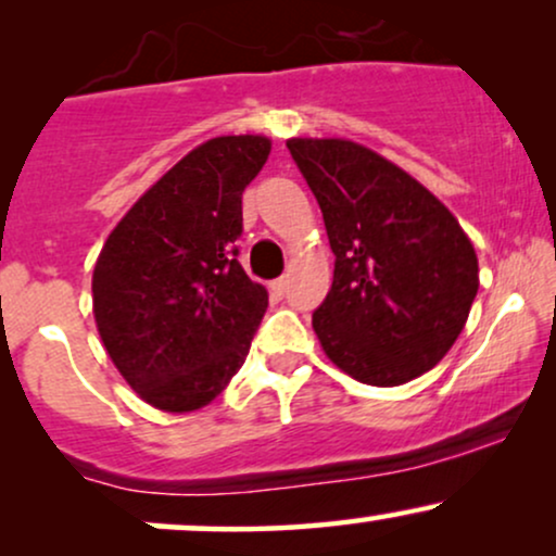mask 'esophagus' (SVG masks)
Returning <instances> with one entry per match:
<instances>
[{"instance_id":"obj_1","label":"esophagus","mask_w":556,"mask_h":556,"mask_svg":"<svg viewBox=\"0 0 556 556\" xmlns=\"http://www.w3.org/2000/svg\"><path fill=\"white\" fill-rule=\"evenodd\" d=\"M287 285H290V279L287 277H279V279H274V292H277V295H285L287 292Z\"/></svg>"}]
</instances>
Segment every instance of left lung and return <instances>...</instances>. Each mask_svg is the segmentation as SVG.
<instances>
[{"instance_id": "1", "label": "left lung", "mask_w": 556, "mask_h": 556, "mask_svg": "<svg viewBox=\"0 0 556 556\" xmlns=\"http://www.w3.org/2000/svg\"><path fill=\"white\" fill-rule=\"evenodd\" d=\"M314 190L334 282L314 329L337 368L397 387L437 366L478 292L473 242L450 208L397 164L342 138L287 140Z\"/></svg>"}]
</instances>
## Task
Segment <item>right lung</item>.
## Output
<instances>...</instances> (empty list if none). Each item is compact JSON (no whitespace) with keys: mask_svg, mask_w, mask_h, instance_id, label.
Segmentation results:
<instances>
[{"mask_svg":"<svg viewBox=\"0 0 556 556\" xmlns=\"http://www.w3.org/2000/svg\"><path fill=\"white\" fill-rule=\"evenodd\" d=\"M264 136H222L138 198L101 248L93 316L117 371L149 405H208L245 363L269 295L238 261L242 190Z\"/></svg>","mask_w":556,"mask_h":556,"instance_id":"1","label":"right lung"}]
</instances>
